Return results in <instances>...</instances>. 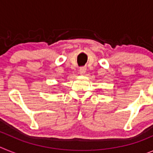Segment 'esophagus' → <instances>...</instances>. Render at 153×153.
Masks as SVG:
<instances>
[{
  "label": "esophagus",
  "instance_id": "obj_1",
  "mask_svg": "<svg viewBox=\"0 0 153 153\" xmlns=\"http://www.w3.org/2000/svg\"><path fill=\"white\" fill-rule=\"evenodd\" d=\"M86 67H80L79 68V74H81V75H84L85 74H86Z\"/></svg>",
  "mask_w": 153,
  "mask_h": 153
}]
</instances>
